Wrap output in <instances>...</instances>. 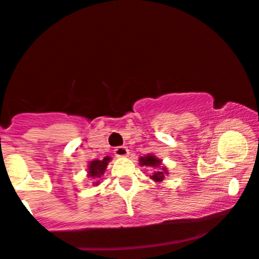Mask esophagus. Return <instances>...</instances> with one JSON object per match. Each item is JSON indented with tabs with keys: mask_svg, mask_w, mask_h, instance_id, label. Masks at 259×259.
<instances>
[{
	"mask_svg": "<svg viewBox=\"0 0 259 259\" xmlns=\"http://www.w3.org/2000/svg\"><path fill=\"white\" fill-rule=\"evenodd\" d=\"M114 153H115L116 156H118V158H124V156H127L130 154L128 149H127V147H117L114 150Z\"/></svg>",
	"mask_w": 259,
	"mask_h": 259,
	"instance_id": "34e87169",
	"label": "esophagus"
}]
</instances>
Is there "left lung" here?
Returning a JSON list of instances; mask_svg holds the SVG:
<instances>
[{
	"mask_svg": "<svg viewBox=\"0 0 259 259\" xmlns=\"http://www.w3.org/2000/svg\"><path fill=\"white\" fill-rule=\"evenodd\" d=\"M139 165L141 166H147L153 168V174L150 175V179L155 182H161L165 179V176L168 175L167 168L162 165V160L156 158L153 154H148L145 156L139 158Z\"/></svg>",
	"mask_w": 259,
	"mask_h": 259,
	"instance_id": "left-lung-1",
	"label": "left lung"
}]
</instances>
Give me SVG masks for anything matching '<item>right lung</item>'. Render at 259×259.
<instances>
[{"instance_id": "1", "label": "right lung", "mask_w": 259, "mask_h": 259, "mask_svg": "<svg viewBox=\"0 0 259 259\" xmlns=\"http://www.w3.org/2000/svg\"><path fill=\"white\" fill-rule=\"evenodd\" d=\"M111 161V156H105L104 159L99 160V159H94L88 164V168H87V176L92 180L93 186L100 185L101 176L105 174L107 165Z\"/></svg>"}]
</instances>
